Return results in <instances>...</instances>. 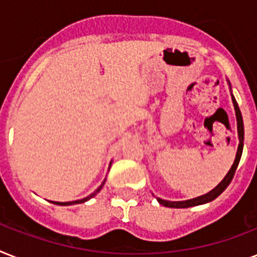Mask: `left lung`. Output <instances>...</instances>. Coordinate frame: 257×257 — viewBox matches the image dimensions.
<instances>
[{
    "label": "left lung",
    "mask_w": 257,
    "mask_h": 257,
    "mask_svg": "<svg viewBox=\"0 0 257 257\" xmlns=\"http://www.w3.org/2000/svg\"><path fill=\"white\" fill-rule=\"evenodd\" d=\"M228 85H229V89H231V82L228 81ZM231 96H232V102H233V106H235V113H236V121H237V135H239V147H237V152H236V157L233 164H232L231 169L228 171V173L225 175L220 184L217 187H215L211 192H208L205 195L199 196V197H195V199L191 200H184V201H168V200H163L160 197H156L157 201L164 205V207L168 208H189V207H196V205H201V204H207L212 200H215L216 197H219L224 191L225 188L229 185V183L233 179L235 176L236 168L240 163V159H241V155H243V147H244V124H243V117H241V112H240L239 105L236 102L235 97L232 94V89H231Z\"/></svg>",
    "instance_id": "obj_1"
}]
</instances>
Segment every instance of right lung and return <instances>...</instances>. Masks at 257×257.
Instances as JSON below:
<instances>
[{"label": "right lung", "instance_id": "1", "mask_svg": "<svg viewBox=\"0 0 257 257\" xmlns=\"http://www.w3.org/2000/svg\"><path fill=\"white\" fill-rule=\"evenodd\" d=\"M110 164H112V163H110ZM105 181H106V179H105L104 181H102V184H101L100 187L97 188L96 191L93 192V193H90V195H89V196H86V197H84V199H81V200H76V201H66V203H60V201H50V203L56 204V205H73V204L85 203V201H88V200H90V199H92V197H94V196H96L97 193H98V192L101 191V189H102V187H104Z\"/></svg>", "mask_w": 257, "mask_h": 257}]
</instances>
